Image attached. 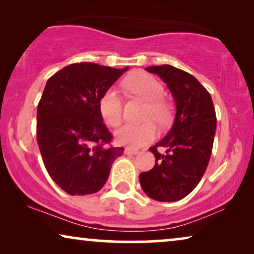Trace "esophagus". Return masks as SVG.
<instances>
[{
  "label": "esophagus",
  "mask_w": 254,
  "mask_h": 254,
  "mask_svg": "<svg viewBox=\"0 0 254 254\" xmlns=\"http://www.w3.org/2000/svg\"><path fill=\"white\" fill-rule=\"evenodd\" d=\"M125 154H127V155H137V154H140V150H137V149H135V148L127 147L126 149H125Z\"/></svg>",
  "instance_id": "34e87169"
}]
</instances>
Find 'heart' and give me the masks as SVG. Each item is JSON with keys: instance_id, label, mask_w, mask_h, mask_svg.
I'll return each instance as SVG.
<instances>
[{"instance_id": "obj_1", "label": "heart", "mask_w": 254, "mask_h": 254, "mask_svg": "<svg viewBox=\"0 0 254 254\" xmlns=\"http://www.w3.org/2000/svg\"><path fill=\"white\" fill-rule=\"evenodd\" d=\"M125 85L134 96L148 102L144 119H154L159 125L169 123L171 118V106L165 100L164 88L154 76L145 72H136L126 78ZM99 112L103 120L110 126L116 127L123 119V98L116 89H109L99 100ZM157 135L156 126L151 121L143 124H126L116 131L118 143L130 148L143 147Z\"/></svg>"}]
</instances>
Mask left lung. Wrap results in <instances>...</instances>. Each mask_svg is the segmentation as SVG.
Masks as SVG:
<instances>
[{"mask_svg":"<svg viewBox=\"0 0 254 254\" xmlns=\"http://www.w3.org/2000/svg\"><path fill=\"white\" fill-rule=\"evenodd\" d=\"M166 83L176 104L171 129L149 148L156 157L150 171L142 172L140 184L149 197L162 202L182 200L200 183L213 149L216 114L209 92L189 72L173 65L145 68ZM167 149L165 154L157 151Z\"/></svg>","mask_w":254,"mask_h":254,"instance_id":"obj_1","label":"left lung"}]
</instances>
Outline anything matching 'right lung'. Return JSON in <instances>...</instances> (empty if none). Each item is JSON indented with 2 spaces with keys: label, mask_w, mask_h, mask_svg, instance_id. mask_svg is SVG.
I'll return each instance as SVG.
<instances>
[{
  "label": "right lung",
  "mask_w": 254,
  "mask_h": 254,
  "mask_svg": "<svg viewBox=\"0 0 254 254\" xmlns=\"http://www.w3.org/2000/svg\"><path fill=\"white\" fill-rule=\"evenodd\" d=\"M128 70L91 62L69 64L48 79L38 104L37 141L48 175L70 195L102 190L124 148L106 147L112 134L99 100Z\"/></svg>",
  "instance_id": "1"
}]
</instances>
